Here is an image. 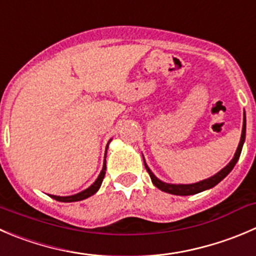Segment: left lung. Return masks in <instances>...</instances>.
Masks as SVG:
<instances>
[{"instance_id": "8db88e82", "label": "left lung", "mask_w": 256, "mask_h": 256, "mask_svg": "<svg viewBox=\"0 0 256 256\" xmlns=\"http://www.w3.org/2000/svg\"><path fill=\"white\" fill-rule=\"evenodd\" d=\"M245 134H246V118H245V112H244V122H242V138H240V142H239V145H238L236 151H235L234 158H232V161H230V162L224 168H222L219 172H216L215 175H212V178H205V180H202V181H198V182H194V184L164 182V181H161L160 178H158L155 175H154V172L150 170V168L148 166V164H146L145 158H144V156H142L144 164H145V168H146V170H148V175H150L152 184L156 186V188H160L161 191H165V192H168V194H172V195H180V196H188V195L199 194V192H202V191L209 190V188H214L215 185H218V184H219L222 178H226V176L230 174V171L234 168L235 164L238 162V160H239V158H240V154H242V145H244V142H245Z\"/></svg>"}]
</instances>
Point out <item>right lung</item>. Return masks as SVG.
Instances as JSON below:
<instances>
[{
    "label": "right lung",
    "mask_w": 256,
    "mask_h": 256,
    "mask_svg": "<svg viewBox=\"0 0 256 256\" xmlns=\"http://www.w3.org/2000/svg\"><path fill=\"white\" fill-rule=\"evenodd\" d=\"M108 142H111V140L108 141ZM105 158H106V156H105ZM105 171H106V161L104 162L102 170H101L100 175L98 176V178L95 180V182H94L91 186H88V188H85L84 191H81V192H78V194H75V195H70V196H57V195H50V196H51L52 199L57 200V202H81V200L88 199V198H90L91 195H94V194H96V192H98V190L100 188L101 184H102L104 178H105Z\"/></svg>",
    "instance_id": "1"
}]
</instances>
